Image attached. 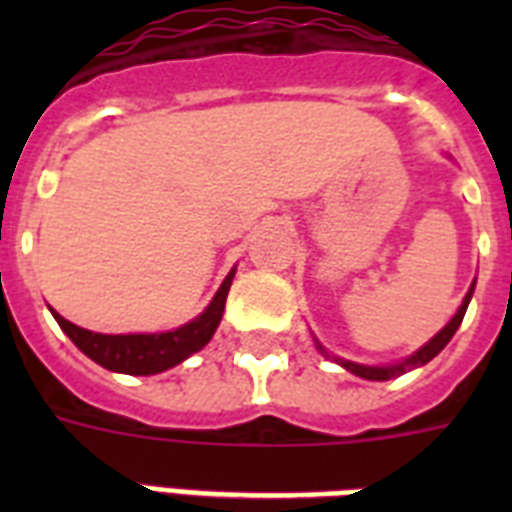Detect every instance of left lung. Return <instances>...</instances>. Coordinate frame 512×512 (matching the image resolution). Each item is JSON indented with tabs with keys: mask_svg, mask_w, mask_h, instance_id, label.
Here are the masks:
<instances>
[{
	"mask_svg": "<svg viewBox=\"0 0 512 512\" xmlns=\"http://www.w3.org/2000/svg\"><path fill=\"white\" fill-rule=\"evenodd\" d=\"M473 289H476V281L470 284L468 289V295H465V300H462V305L457 308V313H454L452 319H449V324H446L438 335L430 337L422 348H417L412 353V356H406L401 358V361H396V364H385V366H369V364H356V361H348V358H340V356H332L324 345H321L316 337H313V342H316V348L324 353L327 358H332L335 364H340L342 369H348L350 374H356V377H364V380H390V377H398V374H406V372H412V369H417V366H425L430 361V358H436L441 350L446 348V342L452 340L454 332L460 329L462 319H465V311H468V305H470V297H473Z\"/></svg>",
	"mask_w": 512,
	"mask_h": 512,
	"instance_id": "1",
	"label": "left lung"
}]
</instances>
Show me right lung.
<instances>
[{
    "mask_svg": "<svg viewBox=\"0 0 512 512\" xmlns=\"http://www.w3.org/2000/svg\"><path fill=\"white\" fill-rule=\"evenodd\" d=\"M236 276V268L225 276L220 289L212 297V303L204 311L191 319L183 327L170 329V332H138V335H100L90 332L66 321L58 311H52L60 329L71 337L76 348L82 350L84 356L92 358L108 372L119 374H159L167 372L172 366L183 364L185 358L193 356L212 340L215 329L220 327L225 311V297L231 289V281Z\"/></svg>",
    "mask_w": 512,
    "mask_h": 512,
    "instance_id": "add662e5",
    "label": "right lung"
}]
</instances>
